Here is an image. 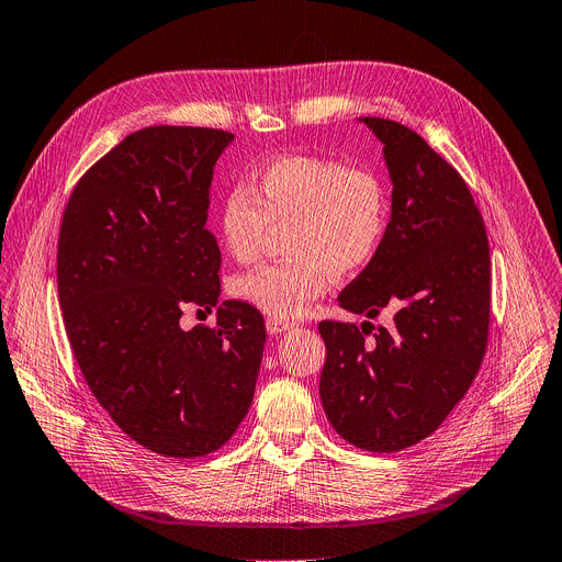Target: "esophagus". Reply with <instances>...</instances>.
Segmentation results:
<instances>
[{"label": "esophagus", "instance_id": "1", "mask_svg": "<svg viewBox=\"0 0 562 562\" xmlns=\"http://www.w3.org/2000/svg\"><path fill=\"white\" fill-rule=\"evenodd\" d=\"M265 327H267V334H270V336H279V334H283V331H290L295 325L288 323V319L267 317V319H265Z\"/></svg>", "mask_w": 562, "mask_h": 562}]
</instances>
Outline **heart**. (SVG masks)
<instances>
[{"label": "heart", "mask_w": 562, "mask_h": 562, "mask_svg": "<svg viewBox=\"0 0 562 562\" xmlns=\"http://www.w3.org/2000/svg\"><path fill=\"white\" fill-rule=\"evenodd\" d=\"M389 222L391 194L375 169L306 153L274 157L224 194L217 228L226 254L249 265L267 228L288 226L290 258L235 277L233 295L272 317H300L334 277H357L378 258Z\"/></svg>", "instance_id": "heart-1"}]
</instances>
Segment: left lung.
Returning a JSON list of instances; mask_svg holds the SVG:
<instances>
[{
    "mask_svg": "<svg viewBox=\"0 0 562 562\" xmlns=\"http://www.w3.org/2000/svg\"><path fill=\"white\" fill-rule=\"evenodd\" d=\"M384 144L393 180L384 245L338 295V306L378 317L323 319L319 397L334 430L357 448L395 452L430 437L473 384L487 352L492 262L483 215L460 171L403 123L366 116Z\"/></svg>",
    "mask_w": 562,
    "mask_h": 562,
    "instance_id": "left-lung-1",
    "label": "left lung"
}]
</instances>
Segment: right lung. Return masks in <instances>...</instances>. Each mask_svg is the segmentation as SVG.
Listing matches in <instances>:
<instances>
[{
    "label": "right lung",
    "instance_id": "1",
    "mask_svg": "<svg viewBox=\"0 0 562 562\" xmlns=\"http://www.w3.org/2000/svg\"><path fill=\"white\" fill-rule=\"evenodd\" d=\"M231 132L150 125L77 180L57 245V288L79 370L102 409L165 458H203L247 416L265 347L258 308L228 300L217 325L182 329L220 297L205 228Z\"/></svg>",
    "mask_w": 562,
    "mask_h": 562
}]
</instances>
